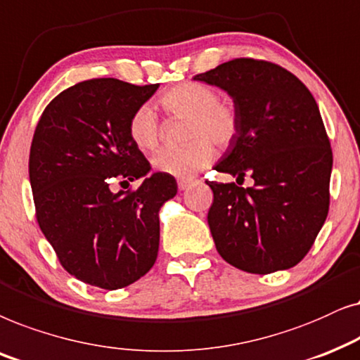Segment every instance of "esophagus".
Masks as SVG:
<instances>
[{
  "label": "esophagus",
  "mask_w": 360,
  "mask_h": 360,
  "mask_svg": "<svg viewBox=\"0 0 360 360\" xmlns=\"http://www.w3.org/2000/svg\"><path fill=\"white\" fill-rule=\"evenodd\" d=\"M195 183L194 177H183V179L177 181V188H179V191H184L188 189L189 186H193Z\"/></svg>",
  "instance_id": "1"
}]
</instances>
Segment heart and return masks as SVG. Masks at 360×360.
Wrapping results in <instances>:
<instances>
[{"instance_id":"b5f03b06","label":"heart","mask_w":360,"mask_h":360,"mask_svg":"<svg viewBox=\"0 0 360 360\" xmlns=\"http://www.w3.org/2000/svg\"><path fill=\"white\" fill-rule=\"evenodd\" d=\"M160 103L167 117L186 120L181 148L156 153L153 166L162 174L184 177L207 167L219 150L236 141L240 131V112L230 100H220L217 92L202 82H183L161 95ZM128 136L136 148L151 151L160 145L161 128L155 112L140 105L128 122Z\"/></svg>"}]
</instances>
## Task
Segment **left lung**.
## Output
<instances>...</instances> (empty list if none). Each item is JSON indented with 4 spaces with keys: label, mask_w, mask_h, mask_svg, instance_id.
Instances as JSON below:
<instances>
[{
    "label": "left lung",
    "mask_w": 360,
    "mask_h": 360,
    "mask_svg": "<svg viewBox=\"0 0 360 360\" xmlns=\"http://www.w3.org/2000/svg\"><path fill=\"white\" fill-rule=\"evenodd\" d=\"M224 89L240 112V131L215 171L250 174L252 188L209 183L207 222L215 248L238 270L266 275L298 265L329 210L333 150L318 103L290 70L240 57L198 74Z\"/></svg>",
    "instance_id": "1"
}]
</instances>
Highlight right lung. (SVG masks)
Returning <instances> with one entry per match:
<instances>
[{"mask_svg": "<svg viewBox=\"0 0 360 360\" xmlns=\"http://www.w3.org/2000/svg\"><path fill=\"white\" fill-rule=\"evenodd\" d=\"M160 84L90 79L65 89L42 112L30 151L36 219L60 265L103 290L135 283L155 265L160 212L174 198V176L155 172L138 189L113 194L150 162L128 136L133 112Z\"/></svg>", "mask_w": 360, "mask_h": 360, "instance_id": "1", "label": "right lung"}]
</instances>
